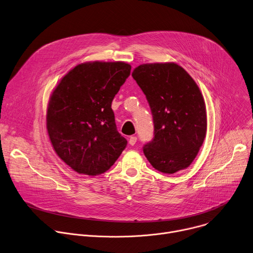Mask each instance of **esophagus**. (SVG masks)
Wrapping results in <instances>:
<instances>
[{
	"mask_svg": "<svg viewBox=\"0 0 253 253\" xmlns=\"http://www.w3.org/2000/svg\"><path fill=\"white\" fill-rule=\"evenodd\" d=\"M135 142H136V136H133V135L130 136L129 139H128V143H129L130 145H134Z\"/></svg>",
	"mask_w": 253,
	"mask_h": 253,
	"instance_id": "1",
	"label": "esophagus"
}]
</instances>
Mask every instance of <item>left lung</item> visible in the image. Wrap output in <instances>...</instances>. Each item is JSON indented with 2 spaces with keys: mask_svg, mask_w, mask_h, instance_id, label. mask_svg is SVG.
Returning a JSON list of instances; mask_svg holds the SVG:
<instances>
[{
  "mask_svg": "<svg viewBox=\"0 0 253 253\" xmlns=\"http://www.w3.org/2000/svg\"><path fill=\"white\" fill-rule=\"evenodd\" d=\"M153 113L155 137L143 153L159 171L187 169L207 135V107L189 74L175 63L142 64L131 74Z\"/></svg>",
  "mask_w": 253,
  "mask_h": 253,
  "instance_id": "obj_1",
  "label": "left lung"
}]
</instances>
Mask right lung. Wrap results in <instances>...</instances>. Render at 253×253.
<instances>
[{
	"label": "right lung",
	"mask_w": 253,
	"mask_h": 253,
	"mask_svg": "<svg viewBox=\"0 0 253 253\" xmlns=\"http://www.w3.org/2000/svg\"><path fill=\"white\" fill-rule=\"evenodd\" d=\"M125 62H85L70 70L49 95L46 131L58 157L80 174L109 170L126 146L112 102L130 74Z\"/></svg>",
	"instance_id": "1"
}]
</instances>
